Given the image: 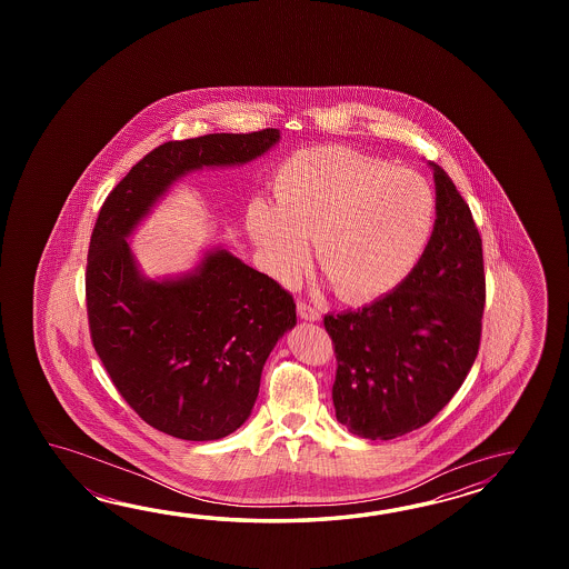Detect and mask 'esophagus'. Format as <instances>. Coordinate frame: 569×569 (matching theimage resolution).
I'll use <instances>...</instances> for the list:
<instances>
[{
    "mask_svg": "<svg viewBox=\"0 0 569 569\" xmlns=\"http://www.w3.org/2000/svg\"><path fill=\"white\" fill-rule=\"evenodd\" d=\"M297 313L305 321H319L321 319V313H319V309L313 307V305H309V302L299 301L297 302Z\"/></svg>",
    "mask_w": 569,
    "mask_h": 569,
    "instance_id": "esophagus-1",
    "label": "esophagus"
}]
</instances>
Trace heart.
I'll use <instances>...</instances> for the list:
<instances>
[{
	"label": "heart",
	"mask_w": 569,
	"mask_h": 569,
	"mask_svg": "<svg viewBox=\"0 0 569 569\" xmlns=\"http://www.w3.org/2000/svg\"><path fill=\"white\" fill-rule=\"evenodd\" d=\"M274 201L256 197L246 230L268 272L295 284L311 260L346 301L378 299L411 274L436 221L421 174L339 144L311 146L280 162Z\"/></svg>",
	"instance_id": "heart-1"
}]
</instances>
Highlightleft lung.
<instances>
[{"instance_id": "left-lung-1", "label": "left lung", "mask_w": 569, "mask_h": 569, "mask_svg": "<svg viewBox=\"0 0 569 569\" xmlns=\"http://www.w3.org/2000/svg\"><path fill=\"white\" fill-rule=\"evenodd\" d=\"M436 179V223L411 274L358 311L326 315L336 343L333 407L363 439H395L429 423L478 356L486 280L472 211L448 172Z\"/></svg>"}]
</instances>
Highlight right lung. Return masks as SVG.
I'll use <instances>...</instances> for the list:
<instances>
[{
	"label": "right lung",
	"instance_id": "add662e5",
	"mask_svg": "<svg viewBox=\"0 0 569 569\" xmlns=\"http://www.w3.org/2000/svg\"><path fill=\"white\" fill-rule=\"evenodd\" d=\"M279 140L268 128L158 146L99 211L86 274L91 339L121 397L167 436L213 441L242 427L297 311L277 280L223 246L207 248L187 272L148 279L128 238L189 172L242 167Z\"/></svg>",
	"mask_w": 569,
	"mask_h": 569
}]
</instances>
